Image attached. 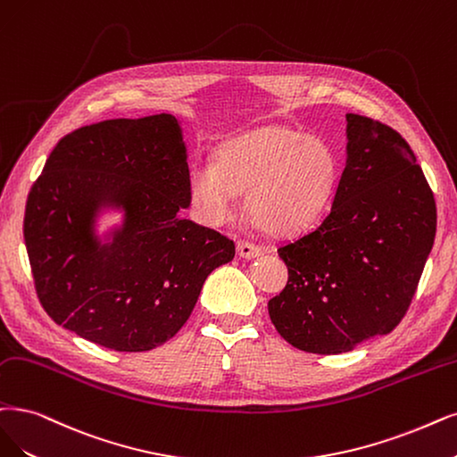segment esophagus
Masks as SVG:
<instances>
[{
	"label": "esophagus",
	"mask_w": 457,
	"mask_h": 457,
	"mask_svg": "<svg viewBox=\"0 0 457 457\" xmlns=\"http://www.w3.org/2000/svg\"><path fill=\"white\" fill-rule=\"evenodd\" d=\"M237 254L245 260H252L262 254V248H258L256 245H252L248 241H237Z\"/></svg>",
	"instance_id": "1"
}]
</instances>
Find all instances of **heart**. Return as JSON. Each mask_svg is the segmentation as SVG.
<instances>
[{
    "instance_id": "1",
    "label": "heart",
    "mask_w": 457,
    "mask_h": 457,
    "mask_svg": "<svg viewBox=\"0 0 457 457\" xmlns=\"http://www.w3.org/2000/svg\"><path fill=\"white\" fill-rule=\"evenodd\" d=\"M339 162L328 143L284 126H267L228 139L214 165L201 163L190 177V199L211 226L228 222L246 192V211L269 235L309 228L329 203Z\"/></svg>"
}]
</instances>
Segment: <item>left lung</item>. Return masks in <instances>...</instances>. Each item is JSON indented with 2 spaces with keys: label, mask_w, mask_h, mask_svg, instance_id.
<instances>
[{
  "label": "left lung",
  "mask_w": 457,
  "mask_h": 457,
  "mask_svg": "<svg viewBox=\"0 0 457 457\" xmlns=\"http://www.w3.org/2000/svg\"><path fill=\"white\" fill-rule=\"evenodd\" d=\"M436 231L433 192L401 135L346 114V163L331 211L278 248L288 284L269 301L284 341L343 353L407 312Z\"/></svg>",
  "instance_id": "obj_1"
}]
</instances>
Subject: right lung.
Wrapping results in <instances>:
<instances>
[{
	"instance_id": "add662e5",
	"label": "right lung",
	"mask_w": 457,
	"mask_h": 457,
	"mask_svg": "<svg viewBox=\"0 0 457 457\" xmlns=\"http://www.w3.org/2000/svg\"><path fill=\"white\" fill-rule=\"evenodd\" d=\"M182 124L160 112L84 126L50 152L24 241L46 314L116 352L152 350L190 318L235 245L180 218L190 207ZM114 213L119 222L101 228Z\"/></svg>"
}]
</instances>
